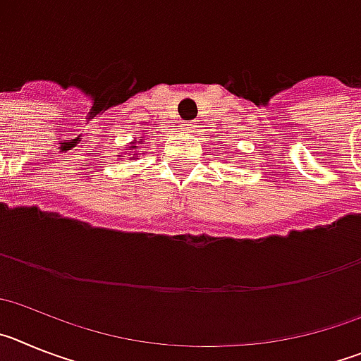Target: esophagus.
Returning a JSON list of instances; mask_svg holds the SVG:
<instances>
[{
  "label": "esophagus",
  "instance_id": "1",
  "mask_svg": "<svg viewBox=\"0 0 361 361\" xmlns=\"http://www.w3.org/2000/svg\"><path fill=\"white\" fill-rule=\"evenodd\" d=\"M183 130H186L188 133H191V132H193V124H186V126H184Z\"/></svg>",
  "mask_w": 361,
  "mask_h": 361
}]
</instances>
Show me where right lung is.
Returning <instances> with one entry per match:
<instances>
[{"mask_svg": "<svg viewBox=\"0 0 361 361\" xmlns=\"http://www.w3.org/2000/svg\"><path fill=\"white\" fill-rule=\"evenodd\" d=\"M137 145H145V139H142V137H141V139H133V142H130V145H128V152H132V153H130V155H132V157H130L132 161H135L137 153H139V152H137V148H139ZM117 157H124V153H121V155H117Z\"/></svg>", "mask_w": 361, "mask_h": 361, "instance_id": "right-lung-1", "label": "right lung"}]
</instances>
